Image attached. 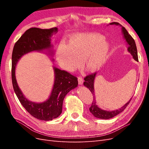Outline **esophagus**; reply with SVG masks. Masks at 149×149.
<instances>
[{
	"label": "esophagus",
	"mask_w": 149,
	"mask_h": 149,
	"mask_svg": "<svg viewBox=\"0 0 149 149\" xmlns=\"http://www.w3.org/2000/svg\"><path fill=\"white\" fill-rule=\"evenodd\" d=\"M78 81L79 85H82L83 84V79L82 78V77H81V76L78 78Z\"/></svg>",
	"instance_id": "34e87169"
}]
</instances>
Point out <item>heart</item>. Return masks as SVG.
Instances as JSON below:
<instances>
[{"mask_svg": "<svg viewBox=\"0 0 149 149\" xmlns=\"http://www.w3.org/2000/svg\"><path fill=\"white\" fill-rule=\"evenodd\" d=\"M111 43L102 35L81 32L71 36L68 44L61 42L56 50V59L65 70L72 72L81 66L83 60L86 70L93 72L105 62L111 50Z\"/></svg>", "mask_w": 149, "mask_h": 149, "instance_id": "obj_1", "label": "heart"}]
</instances>
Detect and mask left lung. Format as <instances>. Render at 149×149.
<instances>
[{
  "instance_id": "obj_1",
  "label": "left lung",
  "mask_w": 149,
  "mask_h": 149,
  "mask_svg": "<svg viewBox=\"0 0 149 149\" xmlns=\"http://www.w3.org/2000/svg\"><path fill=\"white\" fill-rule=\"evenodd\" d=\"M109 25H119L120 26H121L122 34L123 35L124 39L125 40L126 45H127V51L129 53H130V55L132 56L134 59L136 61H138L137 49L136 42H135L133 38L129 34L128 31L126 30V29L124 26H122L120 24L118 23V22H112V23L109 24ZM96 74L97 73H95L94 74L86 76L84 78V82L83 84L84 86L85 87L88 88L92 93L93 95H94V100L92 102L91 106L89 108V111L91 112V113L96 118L101 119H109L112 118L113 117L117 116L119 113H120V112H123L129 104L130 100H132V97L130 99L129 101L127 103L125 104L123 106H122L119 109H116L114 111H106L101 109V108H100V106L97 104L95 96V92H94V81H95Z\"/></svg>"
}]
</instances>
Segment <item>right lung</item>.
<instances>
[{
  "label": "right lung",
  "mask_w": 149,
  "mask_h": 149,
  "mask_svg": "<svg viewBox=\"0 0 149 149\" xmlns=\"http://www.w3.org/2000/svg\"><path fill=\"white\" fill-rule=\"evenodd\" d=\"M58 31L57 27L50 29L30 28L25 31L13 47L12 55V80L13 90L22 105L34 118L42 120H52L62 112L63 100L71 90L78 86V79L68 72L53 66L54 83L50 95L46 101L36 102L26 98L18 85L15 68L21 58L31 52H40L51 58L55 53L51 43L52 37Z\"/></svg>",
  "instance_id": "obj_1"
}]
</instances>
